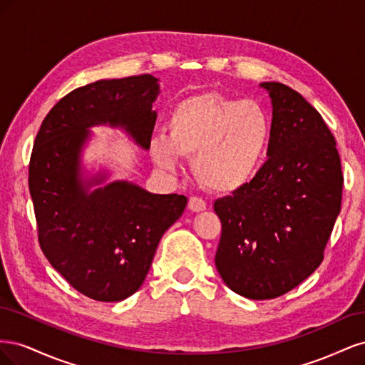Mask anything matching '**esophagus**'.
I'll list each match as a JSON object with an SVG mask.
<instances>
[{
  "instance_id": "obj_1",
  "label": "esophagus",
  "mask_w": 365,
  "mask_h": 365,
  "mask_svg": "<svg viewBox=\"0 0 365 365\" xmlns=\"http://www.w3.org/2000/svg\"><path fill=\"white\" fill-rule=\"evenodd\" d=\"M189 208L192 210V212H204V210L207 208V204L205 201L202 200V197H197V196H192L189 200Z\"/></svg>"
}]
</instances>
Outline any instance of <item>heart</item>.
Here are the masks:
<instances>
[{
  "label": "heart",
  "mask_w": 365,
  "mask_h": 365,
  "mask_svg": "<svg viewBox=\"0 0 365 365\" xmlns=\"http://www.w3.org/2000/svg\"><path fill=\"white\" fill-rule=\"evenodd\" d=\"M168 132L152 137L149 152L160 169H181L192 155V169L207 189L230 193L257 173L271 140L268 113L251 101L220 93L195 94L176 103L168 117Z\"/></svg>",
  "instance_id": "obj_1"
}]
</instances>
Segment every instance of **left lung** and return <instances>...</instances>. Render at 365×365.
<instances>
[{"instance_id": "left-lung-1", "label": "left lung", "mask_w": 365, "mask_h": 365, "mask_svg": "<svg viewBox=\"0 0 365 365\" xmlns=\"http://www.w3.org/2000/svg\"><path fill=\"white\" fill-rule=\"evenodd\" d=\"M262 86L272 102L269 158L213 205L222 224L216 268L251 300L289 292L319 267L344 182L336 141L317 109L283 83Z\"/></svg>"}]
</instances>
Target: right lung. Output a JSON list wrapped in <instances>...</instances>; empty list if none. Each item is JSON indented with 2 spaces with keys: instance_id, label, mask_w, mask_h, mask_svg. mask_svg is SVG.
<instances>
[{
  "instance_id": "add662e5",
  "label": "right lung",
  "mask_w": 365,
  "mask_h": 365,
  "mask_svg": "<svg viewBox=\"0 0 365 365\" xmlns=\"http://www.w3.org/2000/svg\"><path fill=\"white\" fill-rule=\"evenodd\" d=\"M157 81L141 74L76 88L50 109L31 150L29 189L41 250L76 291L97 302L140 289L161 236L187 205L184 195H153L121 181L88 193L93 182L81 180L86 128L121 126L149 149Z\"/></svg>"
}]
</instances>
